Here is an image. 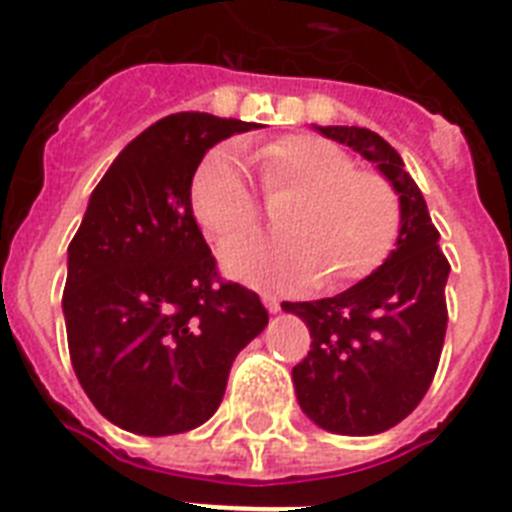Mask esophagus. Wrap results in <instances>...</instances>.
I'll return each mask as SVG.
<instances>
[{
    "instance_id": "34e87169",
    "label": "esophagus",
    "mask_w": 512,
    "mask_h": 512,
    "mask_svg": "<svg viewBox=\"0 0 512 512\" xmlns=\"http://www.w3.org/2000/svg\"><path fill=\"white\" fill-rule=\"evenodd\" d=\"M263 305L268 307V313H278V310H281V299H278L276 294L265 292L263 294Z\"/></svg>"
}]
</instances>
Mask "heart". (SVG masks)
<instances>
[{
	"instance_id": "b5f03b06",
	"label": "heart",
	"mask_w": 512,
	"mask_h": 512,
	"mask_svg": "<svg viewBox=\"0 0 512 512\" xmlns=\"http://www.w3.org/2000/svg\"><path fill=\"white\" fill-rule=\"evenodd\" d=\"M268 197L292 202L278 213L284 236H247L220 252L228 276L255 286H342L371 276L400 234V194L381 173L315 136H284L257 152ZM191 213L213 242H228L260 218L236 152L220 147L191 178Z\"/></svg>"
}]
</instances>
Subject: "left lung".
<instances>
[{"mask_svg": "<svg viewBox=\"0 0 512 512\" xmlns=\"http://www.w3.org/2000/svg\"><path fill=\"white\" fill-rule=\"evenodd\" d=\"M315 128L376 162L400 194V236L381 268L336 297L281 305L313 336L292 371L299 407L331 434L371 436L397 426L429 392L447 331L450 263L397 149L368 128Z\"/></svg>", "mask_w": 512, "mask_h": 512, "instance_id": "left-lung-1", "label": "left lung"}]
</instances>
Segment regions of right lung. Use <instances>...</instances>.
<instances>
[{
    "instance_id": "right-lung-1",
    "label": "right lung",
    "mask_w": 512,
    "mask_h": 512,
    "mask_svg": "<svg viewBox=\"0 0 512 512\" xmlns=\"http://www.w3.org/2000/svg\"><path fill=\"white\" fill-rule=\"evenodd\" d=\"M252 128L207 112L157 120L91 191L68 247L70 363L99 413L131 434L202 426L236 355L268 326L260 297L218 276L189 199L207 149Z\"/></svg>"
}]
</instances>
